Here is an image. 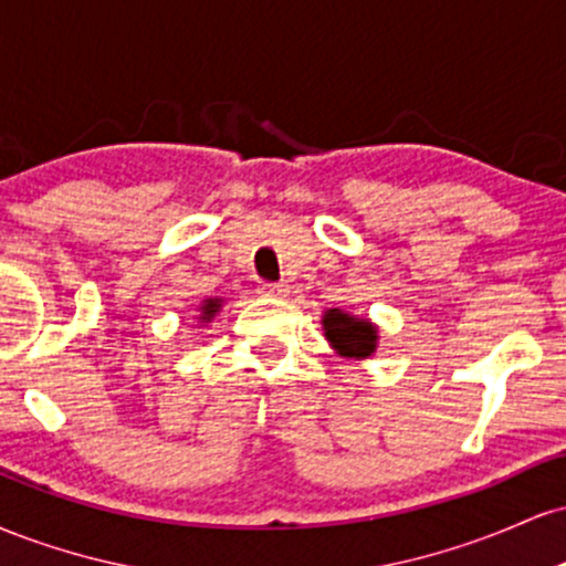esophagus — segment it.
<instances>
[{
  "instance_id": "1",
  "label": "esophagus",
  "mask_w": 566,
  "mask_h": 566,
  "mask_svg": "<svg viewBox=\"0 0 566 566\" xmlns=\"http://www.w3.org/2000/svg\"><path fill=\"white\" fill-rule=\"evenodd\" d=\"M261 292H263V295H271V297H284L290 292V284L287 282H263Z\"/></svg>"
}]
</instances>
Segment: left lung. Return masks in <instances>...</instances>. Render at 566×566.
<instances>
[{
	"label": "left lung",
	"instance_id": "left-lung-1",
	"mask_svg": "<svg viewBox=\"0 0 566 566\" xmlns=\"http://www.w3.org/2000/svg\"><path fill=\"white\" fill-rule=\"evenodd\" d=\"M324 335L333 346L340 350L343 356H350V359H367L375 350V327L369 322L354 319V316L343 314L340 308H333L324 314Z\"/></svg>",
	"mask_w": 566,
	"mask_h": 566
}]
</instances>
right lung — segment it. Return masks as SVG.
Returning a JSON list of instances; mask_svg holds the SVG:
<instances>
[{
  "instance_id": "1",
  "label": "right lung",
  "mask_w": 566,
  "mask_h": 566,
  "mask_svg": "<svg viewBox=\"0 0 566 566\" xmlns=\"http://www.w3.org/2000/svg\"><path fill=\"white\" fill-rule=\"evenodd\" d=\"M218 308H220V301H216V297H212V301H207L205 303V319H210Z\"/></svg>"
}]
</instances>
